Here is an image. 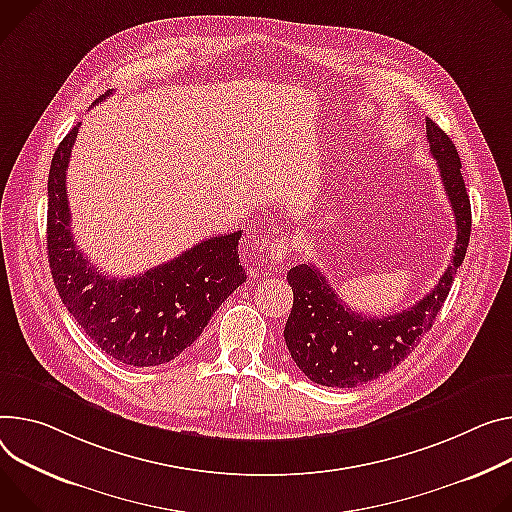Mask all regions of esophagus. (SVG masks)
<instances>
[{"label": "esophagus", "instance_id": "esophagus-1", "mask_svg": "<svg viewBox=\"0 0 512 512\" xmlns=\"http://www.w3.org/2000/svg\"><path fill=\"white\" fill-rule=\"evenodd\" d=\"M257 239L261 241V247L265 251V261H269V263H282L284 257L292 251L290 239L284 235L282 228L277 224L265 226Z\"/></svg>", "mask_w": 512, "mask_h": 512}]
</instances>
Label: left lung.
Returning <instances> with one entry per match:
<instances>
[{
	"mask_svg": "<svg viewBox=\"0 0 512 512\" xmlns=\"http://www.w3.org/2000/svg\"><path fill=\"white\" fill-rule=\"evenodd\" d=\"M427 141L431 155L437 159L457 226L451 265L423 300L384 318L359 314L345 306L327 275L312 263L292 267L288 284L294 292V306L284 339L292 359L314 384L355 388L386 374L429 333L451 290L453 275L463 263L470 243L472 206L457 149L433 120H427Z\"/></svg>",
	"mask_w": 512,
	"mask_h": 512,
	"instance_id": "1",
	"label": "left lung"
}]
</instances>
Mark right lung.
Here are the masks:
<instances>
[{"label": "right lung", "mask_w": 512, "mask_h": 512, "mask_svg": "<svg viewBox=\"0 0 512 512\" xmlns=\"http://www.w3.org/2000/svg\"><path fill=\"white\" fill-rule=\"evenodd\" d=\"M77 130L79 124L63 138L49 171L46 249L55 288L106 355L134 367L167 363L202 335L216 308L247 280L239 259L243 232L210 237L134 277L106 275L81 253L71 232L67 167Z\"/></svg>", "instance_id": "1"}]
</instances>
